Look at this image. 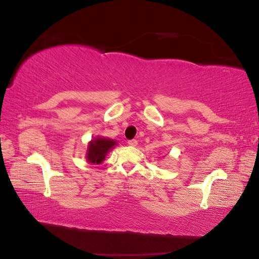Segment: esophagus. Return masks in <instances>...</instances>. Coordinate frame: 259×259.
<instances>
[{
  "label": "esophagus",
  "instance_id": "1",
  "mask_svg": "<svg viewBox=\"0 0 259 259\" xmlns=\"http://www.w3.org/2000/svg\"><path fill=\"white\" fill-rule=\"evenodd\" d=\"M127 144H128L130 146H132V147H135V146H137L138 142L136 141V139H131V141L127 142Z\"/></svg>",
  "mask_w": 259,
  "mask_h": 259
}]
</instances>
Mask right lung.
<instances>
[{
	"instance_id": "right-lung-1",
	"label": "right lung",
	"mask_w": 259,
	"mask_h": 259,
	"mask_svg": "<svg viewBox=\"0 0 259 259\" xmlns=\"http://www.w3.org/2000/svg\"><path fill=\"white\" fill-rule=\"evenodd\" d=\"M116 145V142L112 141V139L108 138H97L95 141H92L88 147L87 152V159L90 163H101L106 155L110 151L112 147Z\"/></svg>"
}]
</instances>
